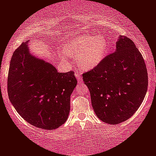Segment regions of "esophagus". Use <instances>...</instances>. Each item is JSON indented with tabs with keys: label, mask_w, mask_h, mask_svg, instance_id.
<instances>
[{
	"label": "esophagus",
	"mask_w": 156,
	"mask_h": 156,
	"mask_svg": "<svg viewBox=\"0 0 156 156\" xmlns=\"http://www.w3.org/2000/svg\"><path fill=\"white\" fill-rule=\"evenodd\" d=\"M75 76H76V78L77 79L78 83H82V79L81 77V74H80V72H76V73H75Z\"/></svg>",
	"instance_id": "obj_1"
}]
</instances>
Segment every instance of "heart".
Wrapping results in <instances>:
<instances>
[{"instance_id": "1", "label": "heart", "mask_w": 156, "mask_h": 156, "mask_svg": "<svg viewBox=\"0 0 156 156\" xmlns=\"http://www.w3.org/2000/svg\"><path fill=\"white\" fill-rule=\"evenodd\" d=\"M60 55L66 61L69 56L76 57L79 66L83 70H90L103 62L108 53V44L103 36L90 34L78 35L68 40Z\"/></svg>"}]
</instances>
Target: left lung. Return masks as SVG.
<instances>
[{
    "label": "left lung",
    "mask_w": 156,
    "mask_h": 156,
    "mask_svg": "<svg viewBox=\"0 0 156 156\" xmlns=\"http://www.w3.org/2000/svg\"><path fill=\"white\" fill-rule=\"evenodd\" d=\"M97 116L118 124L139 108L147 93L148 80L145 61L129 38L120 35L114 53L82 75Z\"/></svg>",
    "instance_id": "8db88e82"
}]
</instances>
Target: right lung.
<instances>
[{
  "mask_svg": "<svg viewBox=\"0 0 156 156\" xmlns=\"http://www.w3.org/2000/svg\"><path fill=\"white\" fill-rule=\"evenodd\" d=\"M29 41L13 52L8 75V94L20 116L43 129L66 122L70 97L77 81L73 72L60 73L52 63L32 55Z\"/></svg>",
  "mask_w": 156,
  "mask_h": 156,
  "instance_id": "1",
  "label": "right lung"
}]
</instances>
